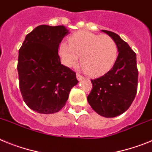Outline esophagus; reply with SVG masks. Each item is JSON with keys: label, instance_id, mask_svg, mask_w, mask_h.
I'll return each mask as SVG.
<instances>
[{"label": "esophagus", "instance_id": "1", "mask_svg": "<svg viewBox=\"0 0 152 152\" xmlns=\"http://www.w3.org/2000/svg\"><path fill=\"white\" fill-rule=\"evenodd\" d=\"M77 78L78 80H82L84 77H83L82 75H80V74H77Z\"/></svg>", "mask_w": 152, "mask_h": 152}]
</instances>
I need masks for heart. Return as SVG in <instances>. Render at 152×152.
<instances>
[{"label": "heart", "instance_id": "heart-1", "mask_svg": "<svg viewBox=\"0 0 152 152\" xmlns=\"http://www.w3.org/2000/svg\"><path fill=\"white\" fill-rule=\"evenodd\" d=\"M118 48L116 42L107 35H97L80 31L69 38V44H60L59 56L67 67L76 66L80 56V64L91 76L103 75L116 61Z\"/></svg>", "mask_w": 152, "mask_h": 152}]
</instances>
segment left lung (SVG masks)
I'll return each instance as SVG.
<instances>
[{
  "mask_svg": "<svg viewBox=\"0 0 152 152\" xmlns=\"http://www.w3.org/2000/svg\"><path fill=\"white\" fill-rule=\"evenodd\" d=\"M116 42L117 58L107 73L91 80L93 88L88 101L99 115L116 117L126 112L133 102L137 93L138 75L136 54L127 42L116 33L102 30Z\"/></svg>",
  "mask_w": 152,
  "mask_h": 152,
  "instance_id": "1",
  "label": "left lung"
}]
</instances>
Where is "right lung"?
I'll return each instance as SVG.
<instances>
[{"mask_svg": "<svg viewBox=\"0 0 152 152\" xmlns=\"http://www.w3.org/2000/svg\"><path fill=\"white\" fill-rule=\"evenodd\" d=\"M69 30L40 25L26 35L19 50V84L28 107L42 114L57 113L78 83L76 73L61 64L58 46Z\"/></svg>", "mask_w": 152, "mask_h": 152, "instance_id": "obj_1", "label": "right lung"}]
</instances>
